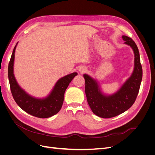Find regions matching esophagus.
Wrapping results in <instances>:
<instances>
[{"label":"esophagus","mask_w":155,"mask_h":155,"mask_svg":"<svg viewBox=\"0 0 155 155\" xmlns=\"http://www.w3.org/2000/svg\"><path fill=\"white\" fill-rule=\"evenodd\" d=\"M79 71H80L81 73H84L87 71V69L85 68H81L79 69Z\"/></svg>","instance_id":"34e87169"}]
</instances>
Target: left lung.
Instances as JSON below:
<instances>
[{"label": "left lung", "instance_id": "1", "mask_svg": "<svg viewBox=\"0 0 155 155\" xmlns=\"http://www.w3.org/2000/svg\"><path fill=\"white\" fill-rule=\"evenodd\" d=\"M122 39L125 41L124 43L129 45L134 51V69L132 76L118 92L112 96H104L96 81L88 75H83L88 105L94 114L103 118H112L128 110L137 99L142 79V67L137 46L127 36L123 35Z\"/></svg>", "mask_w": 155, "mask_h": 155}]
</instances>
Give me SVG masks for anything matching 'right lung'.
Here are the masks:
<instances>
[{
  "mask_svg": "<svg viewBox=\"0 0 155 155\" xmlns=\"http://www.w3.org/2000/svg\"><path fill=\"white\" fill-rule=\"evenodd\" d=\"M15 48L16 46L13 50L8 70L10 90L14 100L23 110L37 118H46L56 114L62 107L65 91L78 73L74 72L61 78L56 83L52 92L45 99H36L23 91L14 77L13 67Z\"/></svg>",
  "mask_w": 155,
  "mask_h": 155,
  "instance_id": "right-lung-1",
  "label": "right lung"
}]
</instances>
